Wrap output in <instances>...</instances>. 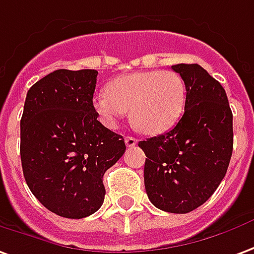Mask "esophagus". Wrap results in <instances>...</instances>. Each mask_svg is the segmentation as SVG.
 I'll list each match as a JSON object with an SVG mask.
<instances>
[{"instance_id": "obj_1", "label": "esophagus", "mask_w": 254, "mask_h": 254, "mask_svg": "<svg viewBox=\"0 0 254 254\" xmlns=\"http://www.w3.org/2000/svg\"><path fill=\"white\" fill-rule=\"evenodd\" d=\"M125 144H127V147H134L137 144V140L132 137V136H127L125 137Z\"/></svg>"}]
</instances>
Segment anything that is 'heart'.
Listing matches in <instances>:
<instances>
[{
    "instance_id": "obj_1",
    "label": "heart",
    "mask_w": 254,
    "mask_h": 254,
    "mask_svg": "<svg viewBox=\"0 0 254 254\" xmlns=\"http://www.w3.org/2000/svg\"><path fill=\"white\" fill-rule=\"evenodd\" d=\"M184 102L182 77L169 70L121 75L110 82L107 90L93 96V107L106 127H117L129 110L133 127L147 134L173 127L184 110Z\"/></svg>"
}]
</instances>
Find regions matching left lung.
Instances as JSON below:
<instances>
[{"instance_id":"left-lung-1","label":"left lung","mask_w":254,"mask_h":254,"mask_svg":"<svg viewBox=\"0 0 254 254\" xmlns=\"http://www.w3.org/2000/svg\"><path fill=\"white\" fill-rule=\"evenodd\" d=\"M186 85L182 120L165 134L139 141L144 186L154 206L189 213L212 196L232 155V113L226 90L199 64L172 65Z\"/></svg>"}]
</instances>
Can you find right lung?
I'll return each instance as SVG.
<instances>
[{"mask_svg":"<svg viewBox=\"0 0 254 254\" xmlns=\"http://www.w3.org/2000/svg\"><path fill=\"white\" fill-rule=\"evenodd\" d=\"M96 70H56L27 92L20 158L28 189L53 213L82 219L100 209L106 170L124 155L121 134L97 121Z\"/></svg>","mask_w":254,"mask_h":254,"instance_id":"1","label":"right lung"}]
</instances>
